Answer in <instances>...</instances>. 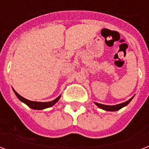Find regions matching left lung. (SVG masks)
I'll use <instances>...</instances> for the list:
<instances>
[{
  "label": "left lung",
  "mask_w": 149,
  "mask_h": 149,
  "mask_svg": "<svg viewBox=\"0 0 149 149\" xmlns=\"http://www.w3.org/2000/svg\"><path fill=\"white\" fill-rule=\"evenodd\" d=\"M132 98H133V97H132L131 98L130 100H128L127 101L124 102V103H122V104H117V105H113V106H108V105H104V104H98V103H95V104H96V105H97L100 108L104 109V110H105V111H118V110H120V108H122L123 107L126 106L127 104H129V102L132 100Z\"/></svg>",
  "instance_id": "8db88e82"
}]
</instances>
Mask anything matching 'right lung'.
I'll list each match as a JSON object with an SVG mask.
<instances>
[{
  "instance_id": "1",
  "label": "right lung",
  "mask_w": 149,
  "mask_h": 149,
  "mask_svg": "<svg viewBox=\"0 0 149 149\" xmlns=\"http://www.w3.org/2000/svg\"><path fill=\"white\" fill-rule=\"evenodd\" d=\"M14 92L16 94V96L17 97V98L21 100V101L24 102V104H27L29 107H31L32 109H36V110H42V109L47 108V107H50L53 106L54 104H56V102L58 101L60 97H58L56 99H55L52 101L50 102H37V101H31V100H29L25 99L22 96H20L18 93L16 92V91L14 90Z\"/></svg>"
}]
</instances>
